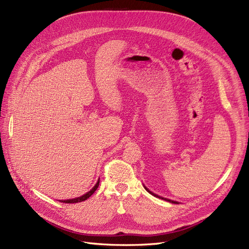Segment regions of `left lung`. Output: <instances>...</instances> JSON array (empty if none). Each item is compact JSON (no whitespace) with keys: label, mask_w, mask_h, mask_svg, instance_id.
<instances>
[{"label":"left lung","mask_w":249,"mask_h":249,"mask_svg":"<svg viewBox=\"0 0 249 249\" xmlns=\"http://www.w3.org/2000/svg\"><path fill=\"white\" fill-rule=\"evenodd\" d=\"M145 189L146 191L149 193V194H151L152 196H156V197H159V198H162V199H165V200H167V202H170V203H172V204H179V203H177V202H175V200H171V199H168V198H164V197H162V196H159L158 195H156V194H154V193H152L151 191H149V189L145 186Z\"/></svg>","instance_id":"obj_1"}]
</instances>
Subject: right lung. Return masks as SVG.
I'll list each match as a JSON object with an SVG mask.
<instances>
[{"instance_id": "add662e5", "label": "right lung", "mask_w": 249, "mask_h": 249, "mask_svg": "<svg viewBox=\"0 0 249 249\" xmlns=\"http://www.w3.org/2000/svg\"><path fill=\"white\" fill-rule=\"evenodd\" d=\"M98 185H99V179H98V181H97V183L94 185V187L91 189L90 192H88L87 194H85V195H83L82 196H79V197H76V198H72V199H65V200H61L62 203H66V204H75V203H81V202H83V200H85V199H87V198H89L93 194H94V192L96 191L97 189V187H98Z\"/></svg>"}]
</instances>
